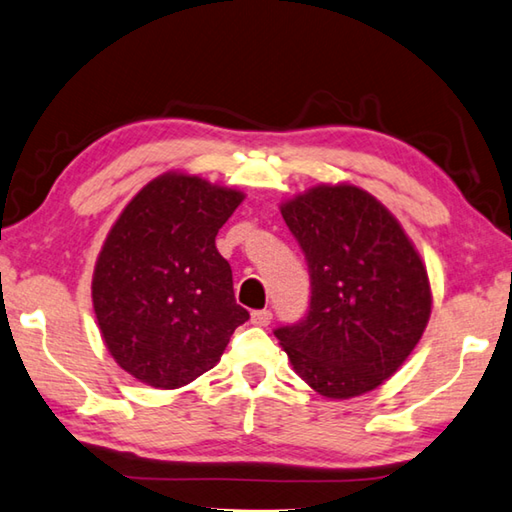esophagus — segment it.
I'll use <instances>...</instances> for the list:
<instances>
[{"label": "esophagus", "mask_w": 512, "mask_h": 512, "mask_svg": "<svg viewBox=\"0 0 512 512\" xmlns=\"http://www.w3.org/2000/svg\"><path fill=\"white\" fill-rule=\"evenodd\" d=\"M273 320V313L271 309H259V311H253L250 313V322L255 324V327H268Z\"/></svg>", "instance_id": "obj_1"}]
</instances>
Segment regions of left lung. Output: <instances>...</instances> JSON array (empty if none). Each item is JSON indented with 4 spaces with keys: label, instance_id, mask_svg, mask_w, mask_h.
<instances>
[{
    "label": "left lung",
    "instance_id": "obj_1",
    "mask_svg": "<svg viewBox=\"0 0 512 512\" xmlns=\"http://www.w3.org/2000/svg\"><path fill=\"white\" fill-rule=\"evenodd\" d=\"M311 277L304 318L275 329L293 369L327 398L376 389L430 320L421 257L383 203L356 185H318L282 206Z\"/></svg>",
    "mask_w": 512,
    "mask_h": 512
}]
</instances>
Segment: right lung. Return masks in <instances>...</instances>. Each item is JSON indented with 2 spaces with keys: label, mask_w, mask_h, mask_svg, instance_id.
Here are the masks:
<instances>
[{
  "label": "right lung",
  "mask_w": 512,
  "mask_h": 512,
  "mask_svg": "<svg viewBox=\"0 0 512 512\" xmlns=\"http://www.w3.org/2000/svg\"><path fill=\"white\" fill-rule=\"evenodd\" d=\"M241 201L237 190L172 172L147 183L109 230L91 297L109 353L141 383H192L250 318L215 246Z\"/></svg>",
  "instance_id": "1"
}]
</instances>
